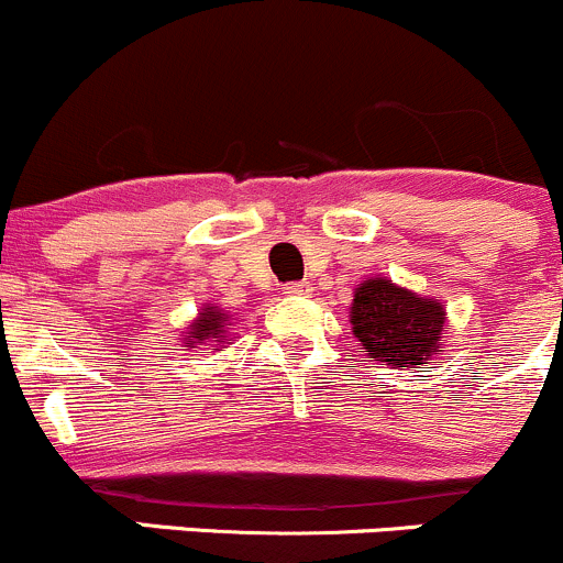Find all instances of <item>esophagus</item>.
<instances>
[{
	"label": "esophagus",
	"instance_id": "34e87169",
	"mask_svg": "<svg viewBox=\"0 0 563 563\" xmlns=\"http://www.w3.org/2000/svg\"><path fill=\"white\" fill-rule=\"evenodd\" d=\"M313 291V288H310V283H288L286 288H283V294H286V297H308V294Z\"/></svg>",
	"mask_w": 563,
	"mask_h": 563
}]
</instances>
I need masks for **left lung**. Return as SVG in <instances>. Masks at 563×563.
I'll return each mask as SVG.
<instances>
[{"label":"left lung","instance_id":"obj_1","mask_svg":"<svg viewBox=\"0 0 563 563\" xmlns=\"http://www.w3.org/2000/svg\"><path fill=\"white\" fill-rule=\"evenodd\" d=\"M349 321L367 360L400 371L428 365L444 349L441 338L450 329L441 299L422 297L384 275L365 277L354 288Z\"/></svg>","mask_w":563,"mask_h":563}]
</instances>
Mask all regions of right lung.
<instances>
[{
  "label": "right lung",
  "mask_w": 563,
  "mask_h": 563,
  "mask_svg": "<svg viewBox=\"0 0 563 563\" xmlns=\"http://www.w3.org/2000/svg\"><path fill=\"white\" fill-rule=\"evenodd\" d=\"M231 327H234V318L229 316V310L218 308V305H203L198 310V316L181 332L179 345L185 351H196L201 345H214L212 351H223L225 343L231 340Z\"/></svg>",
  "instance_id": "1"
}]
</instances>
